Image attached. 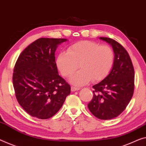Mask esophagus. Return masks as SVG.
Instances as JSON below:
<instances>
[{"label": "esophagus", "mask_w": 146, "mask_h": 146, "mask_svg": "<svg viewBox=\"0 0 146 146\" xmlns=\"http://www.w3.org/2000/svg\"><path fill=\"white\" fill-rule=\"evenodd\" d=\"M80 89V88H78V87H76L74 86H71V91L72 92H74L76 91H78Z\"/></svg>", "instance_id": "34e87169"}]
</instances>
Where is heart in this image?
I'll return each mask as SVG.
<instances>
[{
    "mask_svg": "<svg viewBox=\"0 0 146 146\" xmlns=\"http://www.w3.org/2000/svg\"><path fill=\"white\" fill-rule=\"evenodd\" d=\"M114 53L108 45L92 41H82L72 45L66 52L58 55L57 65L64 77L70 76L77 70H80L70 78L76 86L87 84L91 80L98 82L106 78L113 66Z\"/></svg>",
    "mask_w": 146,
    "mask_h": 146,
    "instance_id": "b5f03b06",
    "label": "heart"
}]
</instances>
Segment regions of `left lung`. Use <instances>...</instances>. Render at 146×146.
I'll return each instance as SVG.
<instances>
[{"label": "left lung", "mask_w": 146, "mask_h": 146, "mask_svg": "<svg viewBox=\"0 0 146 146\" xmlns=\"http://www.w3.org/2000/svg\"><path fill=\"white\" fill-rule=\"evenodd\" d=\"M109 43L115 53L114 62L109 75L93 86V97L87 106L100 119L115 118L125 110L134 90V70L127 50L115 40L100 37Z\"/></svg>", "instance_id": "left-lung-1"}]
</instances>
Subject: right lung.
Here are the masks:
<instances>
[{
  "label": "right lung",
  "mask_w": 146,
  "mask_h": 146,
  "mask_svg": "<svg viewBox=\"0 0 146 146\" xmlns=\"http://www.w3.org/2000/svg\"><path fill=\"white\" fill-rule=\"evenodd\" d=\"M64 38H41L19 55L13 73L17 102L33 117L46 119L59 110L70 86L59 75L55 52Z\"/></svg>",
  "instance_id": "1"
}]
</instances>
